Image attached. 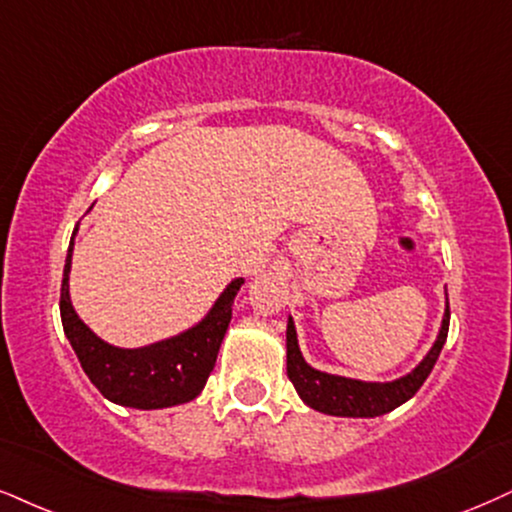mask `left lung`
<instances>
[{
	"mask_svg": "<svg viewBox=\"0 0 512 512\" xmlns=\"http://www.w3.org/2000/svg\"><path fill=\"white\" fill-rule=\"evenodd\" d=\"M449 318V299H446V311L444 318H441L437 339H434L432 349L425 353V358L413 370L389 382H365L344 375H332V372H323L308 365L304 353L299 349L294 320L289 315L287 375L294 384L296 394L301 396V401L313 410H320L325 415H337V418H377V415L389 413V410L399 408L401 403L413 399L415 391L430 377L434 363H437L439 353L444 349L446 334H449Z\"/></svg>",
	"mask_w": 512,
	"mask_h": 512,
	"instance_id": "8db88e82",
	"label": "left lung"
}]
</instances>
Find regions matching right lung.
I'll use <instances>...</instances> for the list:
<instances>
[{
	"label": "right lung",
	"mask_w": 512,
	"mask_h": 512,
	"mask_svg": "<svg viewBox=\"0 0 512 512\" xmlns=\"http://www.w3.org/2000/svg\"><path fill=\"white\" fill-rule=\"evenodd\" d=\"M75 232L78 227L68 244L59 306L63 332L90 382L106 399L125 408L159 410L197 399L216 365L218 349L232 320V304L239 287L244 285V277H235L220 292L216 304L208 308L199 323L161 342L123 349L97 337L75 313L68 285Z\"/></svg>",
	"instance_id": "add662e5"
}]
</instances>
